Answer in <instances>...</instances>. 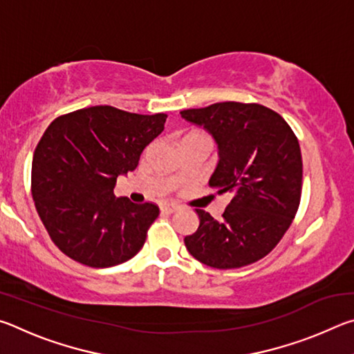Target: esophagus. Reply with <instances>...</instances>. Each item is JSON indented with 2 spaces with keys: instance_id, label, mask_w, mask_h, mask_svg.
<instances>
[{
  "instance_id": "esophagus-1",
  "label": "esophagus",
  "mask_w": 354,
  "mask_h": 354,
  "mask_svg": "<svg viewBox=\"0 0 354 354\" xmlns=\"http://www.w3.org/2000/svg\"><path fill=\"white\" fill-rule=\"evenodd\" d=\"M178 209L179 207L176 205H173V203H164V205L160 206V212H162V214H173V212H176Z\"/></svg>"
}]
</instances>
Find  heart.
Returning <instances> with one entry per match:
<instances>
[{"label": "heart", "instance_id": "obj_1", "mask_svg": "<svg viewBox=\"0 0 354 354\" xmlns=\"http://www.w3.org/2000/svg\"><path fill=\"white\" fill-rule=\"evenodd\" d=\"M194 134H196V133H194ZM194 134H189V136H194Z\"/></svg>", "mask_w": 354, "mask_h": 354}]
</instances>
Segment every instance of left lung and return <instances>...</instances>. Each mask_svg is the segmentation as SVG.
<instances>
[{
  "mask_svg": "<svg viewBox=\"0 0 354 354\" xmlns=\"http://www.w3.org/2000/svg\"><path fill=\"white\" fill-rule=\"evenodd\" d=\"M181 117L212 134L220 160L209 181L230 194L220 221L196 209L200 226L184 239L189 253L214 268H239L266 257L295 218L303 185L301 149L289 123L257 103L225 101Z\"/></svg>",
  "mask_w": 354,
  "mask_h": 354,
  "instance_id": "obj_1",
  "label": "left lung"
}]
</instances>
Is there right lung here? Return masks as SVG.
<instances>
[{"label":"right lung","mask_w":354,"mask_h":354,"mask_svg":"<svg viewBox=\"0 0 354 354\" xmlns=\"http://www.w3.org/2000/svg\"><path fill=\"white\" fill-rule=\"evenodd\" d=\"M165 118L92 106L50 123L34 151L31 190L41 223L64 254L104 268L139 253L159 206L115 198L113 187L118 175L136 169Z\"/></svg>","instance_id":"right-lung-1"}]
</instances>
